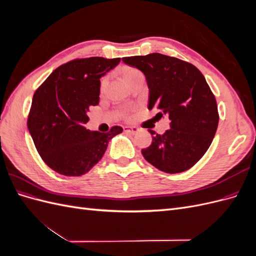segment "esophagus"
I'll use <instances>...</instances> for the list:
<instances>
[{"instance_id": "1", "label": "esophagus", "mask_w": 256, "mask_h": 256, "mask_svg": "<svg viewBox=\"0 0 256 256\" xmlns=\"http://www.w3.org/2000/svg\"><path fill=\"white\" fill-rule=\"evenodd\" d=\"M138 128L136 127H124V131L129 134H136L138 132Z\"/></svg>"}]
</instances>
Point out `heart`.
I'll list each match as a JSON object with an SVG mask.
<instances>
[{
	"label": "heart",
	"mask_w": 256,
	"mask_h": 256,
	"mask_svg": "<svg viewBox=\"0 0 256 256\" xmlns=\"http://www.w3.org/2000/svg\"><path fill=\"white\" fill-rule=\"evenodd\" d=\"M120 74H122V76H124V79L126 80V82L128 84H130L136 78H138V76H142V72L138 70V69H136L134 67H130V66L122 67L120 69ZM106 82H108L106 76H104V78H102V80H100V84H99L100 92H102L106 90Z\"/></svg>",
	"instance_id": "obj_1"
}]
</instances>
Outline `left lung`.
I'll list each match as a JSON object with an SVG mask.
<instances>
[{"instance_id": "8db88e82", "label": "left lung", "mask_w": 256, "mask_h": 256, "mask_svg": "<svg viewBox=\"0 0 256 256\" xmlns=\"http://www.w3.org/2000/svg\"><path fill=\"white\" fill-rule=\"evenodd\" d=\"M124 63L145 74L150 90L148 109L166 115L164 134L148 130L152 143L142 150L146 161L162 172L187 171L210 146L219 124L216 98L204 76L188 62L160 53L124 58Z\"/></svg>"}]
</instances>
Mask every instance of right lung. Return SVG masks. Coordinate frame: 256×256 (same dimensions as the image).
<instances>
[{
	"mask_svg": "<svg viewBox=\"0 0 256 256\" xmlns=\"http://www.w3.org/2000/svg\"><path fill=\"white\" fill-rule=\"evenodd\" d=\"M120 58H76L60 65L35 92L28 128L38 154L53 171L65 176L88 173L102 158L109 141L122 132L108 134L84 127L88 112L99 104L100 78Z\"/></svg>",
	"mask_w": 256,
	"mask_h": 256,
	"instance_id": "1",
	"label": "right lung"
}]
</instances>
